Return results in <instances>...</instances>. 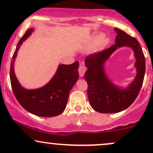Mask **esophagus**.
<instances>
[{
	"mask_svg": "<svg viewBox=\"0 0 153 153\" xmlns=\"http://www.w3.org/2000/svg\"><path fill=\"white\" fill-rule=\"evenodd\" d=\"M85 71H86V68L84 66L83 63L80 65V67H79L78 69V72H79V75H80V77H82L85 74Z\"/></svg>",
	"mask_w": 153,
	"mask_h": 153,
	"instance_id": "obj_1",
	"label": "esophagus"
}]
</instances>
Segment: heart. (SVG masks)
<instances>
[{
  "instance_id": "1",
  "label": "heart",
  "mask_w": 153,
  "mask_h": 153,
  "mask_svg": "<svg viewBox=\"0 0 153 153\" xmlns=\"http://www.w3.org/2000/svg\"><path fill=\"white\" fill-rule=\"evenodd\" d=\"M101 38H102V35H99L98 36H96V37L95 38V42H99ZM108 39H103L102 41L99 43V46H98V48H99V50H101V49L103 48L105 46H106V45H108Z\"/></svg>"
}]
</instances>
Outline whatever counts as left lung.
<instances>
[{"label": "left lung", "instance_id": "obj_1", "mask_svg": "<svg viewBox=\"0 0 153 153\" xmlns=\"http://www.w3.org/2000/svg\"><path fill=\"white\" fill-rule=\"evenodd\" d=\"M116 44L102 52L91 54L85 59L87 71L84 78L88 83V96L91 106L103 114L117 113L126 109L137 97L145 73V59L143 50L136 39L121 29L115 28ZM122 46L131 47L134 51L137 75L125 89L114 84L105 73L104 64L112 53Z\"/></svg>", "mask_w": 153, "mask_h": 153}]
</instances>
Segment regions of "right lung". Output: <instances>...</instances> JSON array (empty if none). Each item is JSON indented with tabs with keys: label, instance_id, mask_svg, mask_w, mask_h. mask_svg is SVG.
Segmentation results:
<instances>
[{
	"label": "right lung",
	"instance_id": "1",
	"mask_svg": "<svg viewBox=\"0 0 153 153\" xmlns=\"http://www.w3.org/2000/svg\"><path fill=\"white\" fill-rule=\"evenodd\" d=\"M33 31V29H29L26 31L12 57L10 68L12 90L21 106L29 112L39 117H56L65 109L70 92L78 79L79 62L76 61L71 65H59L53 78L43 87L32 90L23 88L16 77L14 62L20 46Z\"/></svg>",
	"mask_w": 153,
	"mask_h": 153
}]
</instances>
